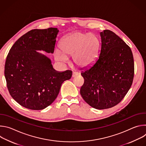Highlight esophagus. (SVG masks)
I'll list each match as a JSON object with an SVG mask.
<instances>
[{"label": "esophagus", "mask_w": 146, "mask_h": 146, "mask_svg": "<svg viewBox=\"0 0 146 146\" xmlns=\"http://www.w3.org/2000/svg\"><path fill=\"white\" fill-rule=\"evenodd\" d=\"M78 75V73H76V72H73V74H72V77H73V78L76 77H77Z\"/></svg>", "instance_id": "1"}]
</instances>
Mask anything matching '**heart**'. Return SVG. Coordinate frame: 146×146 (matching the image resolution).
<instances>
[{
	"label": "heart",
	"instance_id": "obj_1",
	"mask_svg": "<svg viewBox=\"0 0 146 146\" xmlns=\"http://www.w3.org/2000/svg\"><path fill=\"white\" fill-rule=\"evenodd\" d=\"M100 47V41L92 33L75 32L65 36L60 41V50L56 49L55 57L57 60L64 62L72 56L74 64L85 68L95 60Z\"/></svg>",
	"mask_w": 146,
	"mask_h": 146
}]
</instances>
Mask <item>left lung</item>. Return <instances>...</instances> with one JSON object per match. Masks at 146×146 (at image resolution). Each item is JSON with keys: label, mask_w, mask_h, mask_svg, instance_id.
<instances>
[{"label": "left lung", "mask_w": 146, "mask_h": 146, "mask_svg": "<svg viewBox=\"0 0 146 146\" xmlns=\"http://www.w3.org/2000/svg\"><path fill=\"white\" fill-rule=\"evenodd\" d=\"M99 55L82 70L84 79L80 94L91 107L106 109L118 104L130 89L134 77V60L131 48L115 33H100Z\"/></svg>", "instance_id": "obj_1"}]
</instances>
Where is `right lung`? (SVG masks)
<instances>
[{
	"mask_svg": "<svg viewBox=\"0 0 146 146\" xmlns=\"http://www.w3.org/2000/svg\"><path fill=\"white\" fill-rule=\"evenodd\" d=\"M57 28L33 29L19 38L10 48L5 66L7 87L12 98L22 106L34 110L50 106L61 85L72 72H58L47 56L36 52L53 53Z\"/></svg>",
	"mask_w": 146,
	"mask_h": 146,
	"instance_id": "obj_1",
	"label": "right lung"
}]
</instances>
